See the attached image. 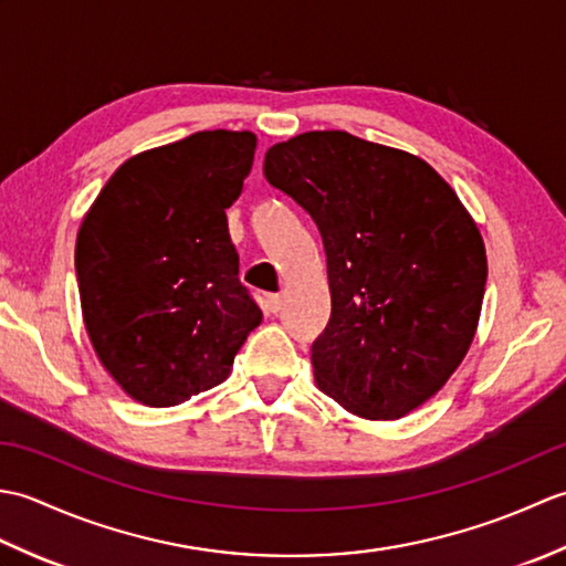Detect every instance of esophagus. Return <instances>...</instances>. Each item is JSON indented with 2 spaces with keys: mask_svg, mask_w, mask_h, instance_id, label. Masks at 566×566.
Instances as JSON below:
<instances>
[{
  "mask_svg": "<svg viewBox=\"0 0 566 566\" xmlns=\"http://www.w3.org/2000/svg\"><path fill=\"white\" fill-rule=\"evenodd\" d=\"M268 308L272 311V314H276V311H282V296L280 294L268 296Z\"/></svg>",
  "mask_w": 566,
  "mask_h": 566,
  "instance_id": "34e87169",
  "label": "esophagus"
}]
</instances>
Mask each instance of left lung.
<instances>
[{
    "label": "left lung",
    "instance_id": "8db88e82",
    "mask_svg": "<svg viewBox=\"0 0 566 566\" xmlns=\"http://www.w3.org/2000/svg\"><path fill=\"white\" fill-rule=\"evenodd\" d=\"M264 177L314 219L326 250L318 389L359 418L411 413L474 338L486 252L472 216L426 160L345 130L276 143Z\"/></svg>",
    "mask_w": 566,
    "mask_h": 566
}]
</instances>
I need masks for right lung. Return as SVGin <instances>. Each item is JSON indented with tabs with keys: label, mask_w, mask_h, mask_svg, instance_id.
I'll return each instance as SVG.
<instances>
[{
	"label": "right lung",
	"mask_w": 566,
	"mask_h": 566,
	"mask_svg": "<svg viewBox=\"0 0 566 566\" xmlns=\"http://www.w3.org/2000/svg\"><path fill=\"white\" fill-rule=\"evenodd\" d=\"M255 146L250 130L219 128L134 155L84 216V326L130 399L163 408L216 387L260 326L226 219Z\"/></svg>",
	"instance_id": "obj_1"
}]
</instances>
